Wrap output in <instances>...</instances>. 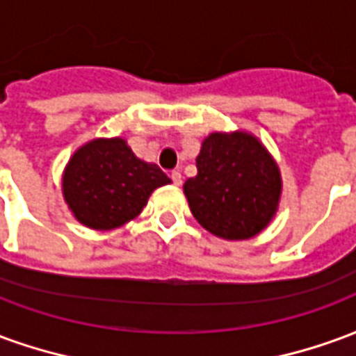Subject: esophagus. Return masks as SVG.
<instances>
[{"label":"esophagus","mask_w":356,"mask_h":356,"mask_svg":"<svg viewBox=\"0 0 356 356\" xmlns=\"http://www.w3.org/2000/svg\"><path fill=\"white\" fill-rule=\"evenodd\" d=\"M171 181H173V185L181 186L183 185V175L179 173V171H171Z\"/></svg>","instance_id":"esophagus-1"}]
</instances>
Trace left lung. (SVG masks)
<instances>
[{
    "label": "left lung",
    "instance_id": "8db88e82",
    "mask_svg": "<svg viewBox=\"0 0 356 356\" xmlns=\"http://www.w3.org/2000/svg\"><path fill=\"white\" fill-rule=\"evenodd\" d=\"M198 173L183 185L194 219L223 240L257 236L282 196L280 168L254 133L213 131L202 140Z\"/></svg>",
    "mask_w": 356,
    "mask_h": 356
}]
</instances>
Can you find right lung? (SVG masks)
<instances>
[{"label":"right lung","mask_w":356,"mask_h":356,"mask_svg":"<svg viewBox=\"0 0 356 356\" xmlns=\"http://www.w3.org/2000/svg\"><path fill=\"white\" fill-rule=\"evenodd\" d=\"M171 179L156 163L133 154L122 137H97L81 145L63 171V198L74 219L93 231L129 223L156 188Z\"/></svg>","instance_id":"1"}]
</instances>
